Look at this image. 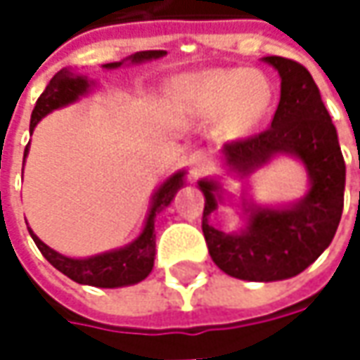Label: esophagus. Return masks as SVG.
<instances>
[{"mask_svg": "<svg viewBox=\"0 0 360 360\" xmlns=\"http://www.w3.org/2000/svg\"><path fill=\"white\" fill-rule=\"evenodd\" d=\"M208 164H210V158H208V154H206V152L196 150V152H192V154H190V168H192V172L194 174H198L202 172L204 168H208Z\"/></svg>", "mask_w": 360, "mask_h": 360, "instance_id": "34e87169", "label": "esophagus"}]
</instances>
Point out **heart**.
<instances>
[{
	"instance_id": "heart-1",
	"label": "heart",
	"mask_w": 360,
	"mask_h": 360,
	"mask_svg": "<svg viewBox=\"0 0 360 360\" xmlns=\"http://www.w3.org/2000/svg\"><path fill=\"white\" fill-rule=\"evenodd\" d=\"M178 94L204 116H220L222 130L242 136L255 130L269 112L272 86L255 70H210L180 77Z\"/></svg>"
}]
</instances>
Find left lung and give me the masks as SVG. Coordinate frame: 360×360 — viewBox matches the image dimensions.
<instances>
[{
    "label": "left lung",
    "mask_w": 360,
    "mask_h": 360,
    "mask_svg": "<svg viewBox=\"0 0 360 360\" xmlns=\"http://www.w3.org/2000/svg\"><path fill=\"white\" fill-rule=\"evenodd\" d=\"M281 76V102L269 130L222 146L232 172L248 176L278 154L295 156L309 174L311 188L302 200L284 208L244 200L248 224L226 234L210 224L222 202L216 180H200L204 194L202 232L208 252L222 272L250 283H272L297 276L333 242L345 202V160L333 120L321 91L304 65L281 56L262 58Z\"/></svg>",
    "instance_id": "1"
}]
</instances>
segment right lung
<instances>
[{"mask_svg": "<svg viewBox=\"0 0 360 360\" xmlns=\"http://www.w3.org/2000/svg\"><path fill=\"white\" fill-rule=\"evenodd\" d=\"M166 51L162 49H148V51H138L130 58L122 60V62L105 63V70H114L120 68L124 62L140 63L148 60H156L162 58ZM94 82H88V77L77 76L72 70H60L56 76L49 79L44 94L37 98L34 112H32V122H30V130L34 131L37 122L48 116L49 112L63 108V105L76 102L79 96L88 94ZM30 144L25 146L23 152V162L27 156ZM184 170L172 174L162 186L156 190V194L152 196V206L146 218V224L140 236L128 246L118 248V250H110L102 255L90 256V258H70L60 252H56L53 248H49L48 244L39 240L34 234V230L30 229V234L34 238L35 246L39 248V252L46 256L51 266L63 272L68 278L76 281L79 284H90V286H100V288H118V286H128L144 281L146 276L152 272L154 266V256H156V232H154V220L156 216L174 200L176 192L184 186Z\"/></svg>", "mask_w": 360, "mask_h": 360, "instance_id": "right-lung-1", "label": "right lung"}]
</instances>
